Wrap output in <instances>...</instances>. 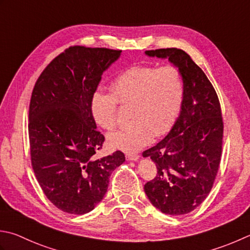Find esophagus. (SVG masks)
I'll use <instances>...</instances> for the list:
<instances>
[{
	"instance_id": "esophagus-1",
	"label": "esophagus",
	"mask_w": 250,
	"mask_h": 250,
	"mask_svg": "<svg viewBox=\"0 0 250 250\" xmlns=\"http://www.w3.org/2000/svg\"><path fill=\"white\" fill-rule=\"evenodd\" d=\"M125 158H126V160L135 161V160H138L140 158V156L136 155V154H126L125 155Z\"/></svg>"
}]
</instances>
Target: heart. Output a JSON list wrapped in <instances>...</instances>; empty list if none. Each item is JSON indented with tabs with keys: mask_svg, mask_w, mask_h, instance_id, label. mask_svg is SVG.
Instances as JSON below:
<instances>
[{
	"mask_svg": "<svg viewBox=\"0 0 250 250\" xmlns=\"http://www.w3.org/2000/svg\"><path fill=\"white\" fill-rule=\"evenodd\" d=\"M110 91L96 90L91 97V112L101 128L117 125V107H132L129 129L107 136L112 148L136 151L155 136L167 133L177 120L184 99L182 73L175 66L156 68L132 66L117 76Z\"/></svg>",
	"mask_w": 250,
	"mask_h": 250,
	"instance_id": "b5f03b06",
	"label": "heart"
}]
</instances>
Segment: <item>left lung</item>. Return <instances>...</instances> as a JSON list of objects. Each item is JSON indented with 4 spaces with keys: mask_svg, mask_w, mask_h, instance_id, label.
<instances>
[{
    "mask_svg": "<svg viewBox=\"0 0 250 250\" xmlns=\"http://www.w3.org/2000/svg\"><path fill=\"white\" fill-rule=\"evenodd\" d=\"M145 55L168 60L184 81L182 108L172 129L143 153L157 167L156 178L144 185L146 196L163 213L180 216L198 207L211 190L221 160V107L211 82L188 53L171 47Z\"/></svg>",
    "mask_w": 250,
    "mask_h": 250,
    "instance_id": "1",
    "label": "left lung"
}]
</instances>
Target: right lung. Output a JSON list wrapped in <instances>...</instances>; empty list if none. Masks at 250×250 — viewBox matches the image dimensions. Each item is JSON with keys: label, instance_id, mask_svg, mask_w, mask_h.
<instances>
[{"label": "right lung", "instance_id": "1", "mask_svg": "<svg viewBox=\"0 0 250 250\" xmlns=\"http://www.w3.org/2000/svg\"><path fill=\"white\" fill-rule=\"evenodd\" d=\"M121 51L71 46L48 63L29 107L31 164L45 196L63 212L84 214L104 197L120 150L96 158L105 138L96 130L91 97Z\"/></svg>", "mask_w": 250, "mask_h": 250}]
</instances>
